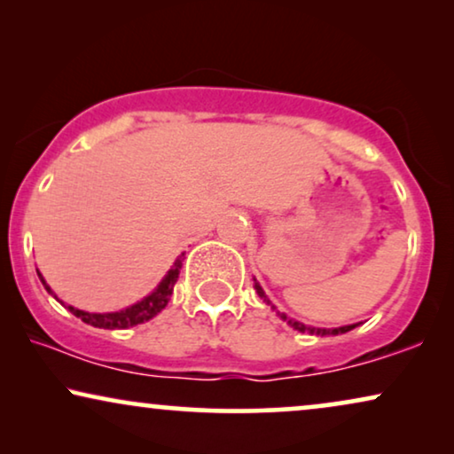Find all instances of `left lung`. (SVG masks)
<instances>
[{
	"label": "left lung",
	"instance_id": "left-lung-1",
	"mask_svg": "<svg viewBox=\"0 0 454 454\" xmlns=\"http://www.w3.org/2000/svg\"><path fill=\"white\" fill-rule=\"evenodd\" d=\"M256 291H258V295H260V297H264V301H269V300H266V295H264L262 287H260L258 283H256ZM281 318H283V320H287L289 325L295 328V331H300V333H309V334H320V337H326V334H343V333H349L351 328H356V326H357V325H349V326H339V328H314V326H306V325H301V322L289 320L287 316H285V314H281Z\"/></svg>",
	"mask_w": 454,
	"mask_h": 454
}]
</instances>
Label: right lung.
Returning a JSON list of instances; mask_svg holds the SVG:
<instances>
[{
	"label": "right lung",
	"instance_id": "right-lung-1",
	"mask_svg": "<svg viewBox=\"0 0 454 454\" xmlns=\"http://www.w3.org/2000/svg\"><path fill=\"white\" fill-rule=\"evenodd\" d=\"M184 256V254H182ZM182 256L176 260V264H173V269L167 272V277L160 281V285L157 289L153 291L151 295L145 297V300L134 303V306H129L126 309H120V312H111V314H89V312H82V309H76L72 306H67V309L80 318L86 325L90 326H97V328H109V331H115V328H129V326H136V325H142V322L151 320L157 316L160 309L167 306V301H169V297L173 294V287H176L177 278H179V269H182ZM39 278L45 285V289L49 294L53 295V291L49 289V285L45 283V278L39 275ZM55 297V295H53ZM58 300V297H55ZM64 303V301H61Z\"/></svg>",
	"mask_w": 454,
	"mask_h": 454
}]
</instances>
